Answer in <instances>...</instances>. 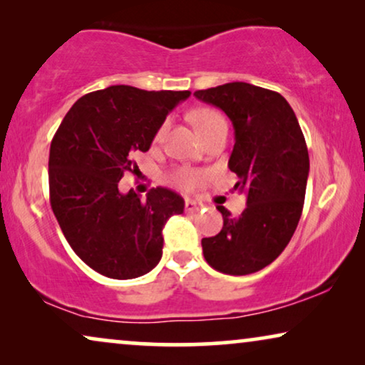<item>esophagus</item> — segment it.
I'll return each instance as SVG.
<instances>
[{
    "label": "esophagus",
    "mask_w": 365,
    "mask_h": 365,
    "mask_svg": "<svg viewBox=\"0 0 365 365\" xmlns=\"http://www.w3.org/2000/svg\"><path fill=\"white\" fill-rule=\"evenodd\" d=\"M184 207H186V211H189V212H196L202 207V204L199 201H194V199H186V202H184Z\"/></svg>",
    "instance_id": "esophagus-1"
}]
</instances>
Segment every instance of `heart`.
I'll return each instance as SVG.
<instances>
[{"mask_svg": "<svg viewBox=\"0 0 365 365\" xmlns=\"http://www.w3.org/2000/svg\"><path fill=\"white\" fill-rule=\"evenodd\" d=\"M189 119H191L194 129H196L199 136L201 139L206 136L212 131V129H216L217 126H221V124H226L224 121V118L219 114L217 111H214V109H209V108H197L194 109V111L189 113ZM161 138V133L156 134V141ZM174 181L179 186L186 187V189H191L194 186H197L199 181H201L202 176L196 171H189V169H179V171L174 173L173 176Z\"/></svg>", "mask_w": 365, "mask_h": 365, "instance_id": "b5f03b06", "label": "heart"}]
</instances>
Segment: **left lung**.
I'll list each match as a JSON object with an SVG mask.
<instances>
[{
	"label": "left lung",
	"instance_id": "1",
	"mask_svg": "<svg viewBox=\"0 0 365 365\" xmlns=\"http://www.w3.org/2000/svg\"><path fill=\"white\" fill-rule=\"evenodd\" d=\"M222 109L234 126L227 166L247 206L234 217L217 206L221 232L204 237L207 264L229 276L257 272L276 261L291 241L302 214L309 176L306 139L292 108L281 94L249 83H227L194 93Z\"/></svg>",
	"mask_w": 365,
	"mask_h": 365
}]
</instances>
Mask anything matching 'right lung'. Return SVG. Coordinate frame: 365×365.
Instances as JSON below:
<instances>
[{"label":"right lung","instance_id":"1","mask_svg":"<svg viewBox=\"0 0 365 365\" xmlns=\"http://www.w3.org/2000/svg\"><path fill=\"white\" fill-rule=\"evenodd\" d=\"M189 91L109 86L84 94L59 124L49 149V201L83 262L111 279L153 271L163 256V227L182 214L184 199L156 187L146 201L118 184L146 153L164 119Z\"/></svg>","mask_w":365,"mask_h":365}]
</instances>
